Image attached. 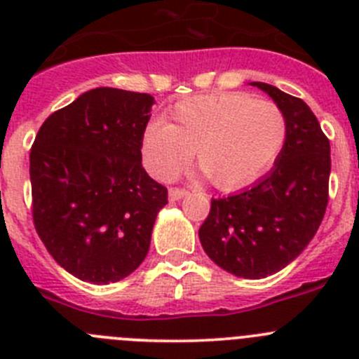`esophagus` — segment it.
Here are the masks:
<instances>
[{"label":"esophagus","instance_id":"obj_1","mask_svg":"<svg viewBox=\"0 0 359 359\" xmlns=\"http://www.w3.org/2000/svg\"><path fill=\"white\" fill-rule=\"evenodd\" d=\"M187 194H189V190L180 189V187H172V189H169V199H170V201H177V199L185 198Z\"/></svg>","mask_w":359,"mask_h":359}]
</instances>
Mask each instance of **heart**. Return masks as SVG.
<instances>
[{
	"label": "heart",
	"instance_id": "obj_1",
	"mask_svg": "<svg viewBox=\"0 0 359 359\" xmlns=\"http://www.w3.org/2000/svg\"><path fill=\"white\" fill-rule=\"evenodd\" d=\"M290 140L280 106L243 91H215L177 102L170 123L151 122L142 160L158 180L182 174L198 151V165L219 190H239L264 176Z\"/></svg>",
	"mask_w": 359,
	"mask_h": 359
}]
</instances>
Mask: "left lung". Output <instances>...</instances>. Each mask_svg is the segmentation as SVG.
<instances>
[{
  "label": "left lung",
  "instance_id": "left-lung-1",
  "mask_svg": "<svg viewBox=\"0 0 359 359\" xmlns=\"http://www.w3.org/2000/svg\"><path fill=\"white\" fill-rule=\"evenodd\" d=\"M290 122V140L273 170L248 190L212 199L199 241L212 261L244 278L286 268L315 237L329 203L331 145L302 98L253 82Z\"/></svg>",
  "mask_w": 359,
  "mask_h": 359
}]
</instances>
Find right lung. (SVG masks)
I'll return each instance as SVG.
<instances>
[{
  "mask_svg": "<svg viewBox=\"0 0 359 359\" xmlns=\"http://www.w3.org/2000/svg\"><path fill=\"white\" fill-rule=\"evenodd\" d=\"M154 98L97 88L44 120L30 149L32 219L73 277L109 284L144 262L167 189L142 167Z\"/></svg>",
  "mask_w": 359,
  "mask_h": 359,
  "instance_id": "right-lung-1",
  "label": "right lung"
}]
</instances>
